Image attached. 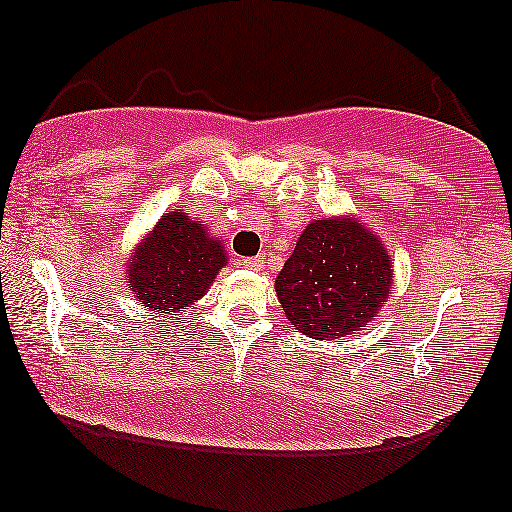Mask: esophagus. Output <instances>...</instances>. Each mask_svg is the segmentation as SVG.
<instances>
[{
	"mask_svg": "<svg viewBox=\"0 0 512 512\" xmlns=\"http://www.w3.org/2000/svg\"><path fill=\"white\" fill-rule=\"evenodd\" d=\"M242 268L247 270H254V272H261L263 270V261L261 258H242Z\"/></svg>",
	"mask_w": 512,
	"mask_h": 512,
	"instance_id": "esophagus-1",
	"label": "esophagus"
}]
</instances>
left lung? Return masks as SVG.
<instances>
[{
    "label": "left lung",
    "instance_id": "1",
    "mask_svg": "<svg viewBox=\"0 0 512 512\" xmlns=\"http://www.w3.org/2000/svg\"><path fill=\"white\" fill-rule=\"evenodd\" d=\"M275 289L296 331L314 340H340L366 326L387 303L391 261L380 237L359 221H312Z\"/></svg>",
    "mask_w": 512,
    "mask_h": 512
}]
</instances>
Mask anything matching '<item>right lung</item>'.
<instances>
[{"label":"right lung","mask_w":512,"mask_h":512,"mask_svg":"<svg viewBox=\"0 0 512 512\" xmlns=\"http://www.w3.org/2000/svg\"><path fill=\"white\" fill-rule=\"evenodd\" d=\"M223 265L221 240L209 237L205 223L177 209L163 216L137 247L128 265V286L146 310L184 312L202 298Z\"/></svg>","instance_id":"obj_1"}]
</instances>
